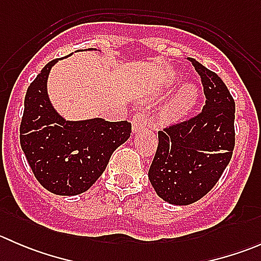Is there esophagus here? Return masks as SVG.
<instances>
[{
    "mask_svg": "<svg viewBox=\"0 0 261 261\" xmlns=\"http://www.w3.org/2000/svg\"><path fill=\"white\" fill-rule=\"evenodd\" d=\"M147 123V117L145 114H136L133 118V133H140L143 128H145Z\"/></svg>",
    "mask_w": 261,
    "mask_h": 261,
    "instance_id": "34e87169",
    "label": "esophagus"
}]
</instances>
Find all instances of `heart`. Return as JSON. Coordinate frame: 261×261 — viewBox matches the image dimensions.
I'll return each instance as SVG.
<instances>
[{
  "instance_id": "obj_1",
  "label": "heart",
  "mask_w": 261,
  "mask_h": 261,
  "mask_svg": "<svg viewBox=\"0 0 261 261\" xmlns=\"http://www.w3.org/2000/svg\"><path fill=\"white\" fill-rule=\"evenodd\" d=\"M199 98V89L194 84H184L169 99L163 110V116L168 121H179L192 112Z\"/></svg>"
}]
</instances>
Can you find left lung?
<instances>
[{"label": "left lung", "mask_w": 261, "mask_h": 261, "mask_svg": "<svg viewBox=\"0 0 261 261\" xmlns=\"http://www.w3.org/2000/svg\"><path fill=\"white\" fill-rule=\"evenodd\" d=\"M201 75L206 103L198 116L158 133L149 180L163 201L188 206L206 196L230 163L235 146V102L216 73L189 59Z\"/></svg>", "instance_id": "left-lung-1"}]
</instances>
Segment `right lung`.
Returning <instances> with one entry per match:
<instances>
[{"label":"right lung","instance_id":"obj_1","mask_svg":"<svg viewBox=\"0 0 261 261\" xmlns=\"http://www.w3.org/2000/svg\"><path fill=\"white\" fill-rule=\"evenodd\" d=\"M58 60L48 63L28 88L20 144L44 188L58 196H77L101 177L112 152L130 138L131 123L102 117L70 121L60 115L48 94L50 70Z\"/></svg>","mask_w":261,"mask_h":261}]
</instances>
